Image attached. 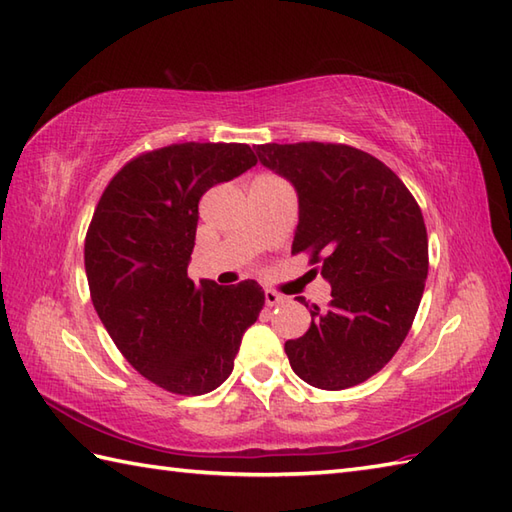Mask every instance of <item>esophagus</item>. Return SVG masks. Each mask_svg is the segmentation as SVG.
Here are the masks:
<instances>
[{"label":"esophagus","mask_w":512,"mask_h":512,"mask_svg":"<svg viewBox=\"0 0 512 512\" xmlns=\"http://www.w3.org/2000/svg\"><path fill=\"white\" fill-rule=\"evenodd\" d=\"M264 299H266V306H281V303H286L288 299L284 297V295H279V292H275V290H266L264 292Z\"/></svg>","instance_id":"34e87169"}]
</instances>
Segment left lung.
Listing matches in <instances>:
<instances>
[{
	"mask_svg": "<svg viewBox=\"0 0 512 512\" xmlns=\"http://www.w3.org/2000/svg\"><path fill=\"white\" fill-rule=\"evenodd\" d=\"M257 158L299 198L292 253H308L332 286L328 310L286 341L295 374L339 391L380 372L405 341L429 273L427 228L402 180L361 149L332 143L259 145Z\"/></svg>",
	"mask_w": 512,
	"mask_h": 512,
	"instance_id": "1",
	"label": "left lung"
}]
</instances>
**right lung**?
I'll use <instances>...</instances> for the list:
<instances>
[{"label":"right lung","mask_w":512,"mask_h":512,"mask_svg":"<svg viewBox=\"0 0 512 512\" xmlns=\"http://www.w3.org/2000/svg\"><path fill=\"white\" fill-rule=\"evenodd\" d=\"M255 165L242 143L169 145L127 162L94 211L85 237L94 310L127 363L171 394L220 387L264 308L253 279L222 288L187 275L200 198Z\"/></svg>","instance_id":"add662e5"}]
</instances>
